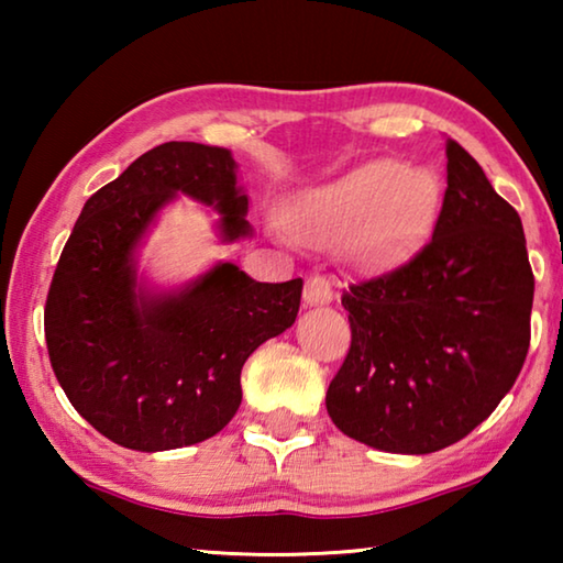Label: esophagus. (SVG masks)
<instances>
[{"mask_svg": "<svg viewBox=\"0 0 563 563\" xmlns=\"http://www.w3.org/2000/svg\"><path fill=\"white\" fill-rule=\"evenodd\" d=\"M305 302L308 305H328L332 302V285L322 275H312L305 283Z\"/></svg>", "mask_w": 563, "mask_h": 563, "instance_id": "esophagus-1", "label": "esophagus"}]
</instances>
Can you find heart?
Returning <instances> with one entry per match:
<instances>
[{
  "label": "heart",
  "mask_w": 563,
  "mask_h": 563,
  "mask_svg": "<svg viewBox=\"0 0 563 563\" xmlns=\"http://www.w3.org/2000/svg\"><path fill=\"white\" fill-rule=\"evenodd\" d=\"M437 196L430 170L369 161L305 196L292 208L290 225L305 241H330L350 230L352 258L387 265L405 258L427 233Z\"/></svg>",
  "instance_id": "1"
}]
</instances>
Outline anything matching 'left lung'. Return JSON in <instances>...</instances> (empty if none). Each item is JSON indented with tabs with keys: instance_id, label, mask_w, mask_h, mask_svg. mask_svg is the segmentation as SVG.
<instances>
[{
	"instance_id": "1",
	"label": "left lung",
	"mask_w": 563,
	"mask_h": 563,
	"mask_svg": "<svg viewBox=\"0 0 563 563\" xmlns=\"http://www.w3.org/2000/svg\"><path fill=\"white\" fill-rule=\"evenodd\" d=\"M531 302L519 213L446 139V190L432 241L342 295L352 342L325 395L332 422L395 454L460 442L517 383Z\"/></svg>"
}]
</instances>
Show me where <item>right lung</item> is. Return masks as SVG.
I'll use <instances>...</instances> for the list:
<instances>
[{"instance_id":"1","label":"right lung","mask_w":563,"mask_h":563,"mask_svg":"<svg viewBox=\"0 0 563 563\" xmlns=\"http://www.w3.org/2000/svg\"><path fill=\"white\" fill-rule=\"evenodd\" d=\"M178 194L218 211L223 243L253 235L231 151L168 141L84 203L46 295V347L66 397L136 452L221 432L241 407L245 360L292 325L302 295L300 278L258 283L233 263L176 290L148 288L139 245Z\"/></svg>"}]
</instances>
